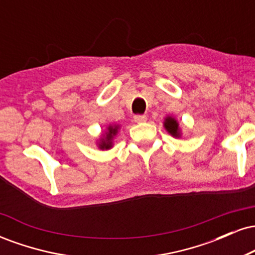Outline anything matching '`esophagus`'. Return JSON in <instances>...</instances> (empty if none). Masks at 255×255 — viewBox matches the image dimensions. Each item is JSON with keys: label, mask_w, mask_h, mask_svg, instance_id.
<instances>
[{"label": "esophagus", "mask_w": 255, "mask_h": 255, "mask_svg": "<svg viewBox=\"0 0 255 255\" xmlns=\"http://www.w3.org/2000/svg\"><path fill=\"white\" fill-rule=\"evenodd\" d=\"M146 120H147V118H146L145 115H135V116H134V121H135L136 124H142V122H146Z\"/></svg>", "instance_id": "esophagus-1"}]
</instances>
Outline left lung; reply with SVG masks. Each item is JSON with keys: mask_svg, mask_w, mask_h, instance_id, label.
I'll return each mask as SVG.
<instances>
[{"mask_svg": "<svg viewBox=\"0 0 255 255\" xmlns=\"http://www.w3.org/2000/svg\"><path fill=\"white\" fill-rule=\"evenodd\" d=\"M164 126H165L166 130H168L169 133L171 134V135L180 136V133H178V124L176 121H175L174 119L166 118L165 122H164Z\"/></svg>", "mask_w": 255, "mask_h": 255, "instance_id": "obj_1", "label": "left lung"}]
</instances>
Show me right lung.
<instances>
[{"mask_svg": "<svg viewBox=\"0 0 255 255\" xmlns=\"http://www.w3.org/2000/svg\"><path fill=\"white\" fill-rule=\"evenodd\" d=\"M118 133V127H109V131L107 133V136L102 140V142L99 144V147L101 148H109L111 147V140H113V136Z\"/></svg>", "mask_w": 255, "mask_h": 255, "instance_id": "right-lung-1", "label": "right lung"}]
</instances>
